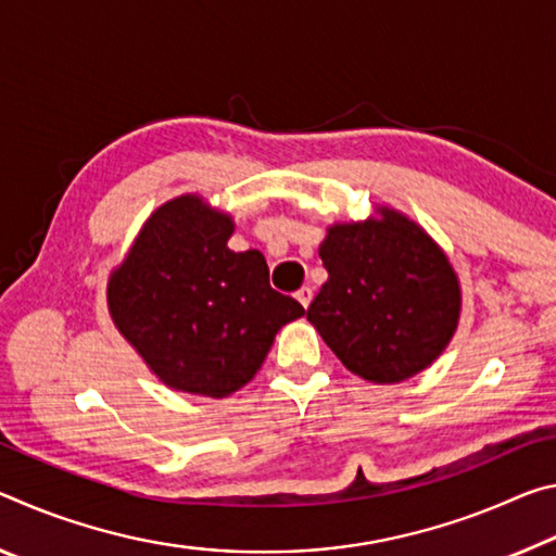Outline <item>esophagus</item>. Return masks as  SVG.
<instances>
[{"mask_svg":"<svg viewBox=\"0 0 556 556\" xmlns=\"http://www.w3.org/2000/svg\"><path fill=\"white\" fill-rule=\"evenodd\" d=\"M295 298L300 300V305L303 307H311V303H313V288H307V286H303L295 293Z\"/></svg>","mask_w":556,"mask_h":556,"instance_id":"obj_1","label":"esophagus"}]
</instances>
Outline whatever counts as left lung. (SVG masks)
<instances>
[{
    "mask_svg": "<svg viewBox=\"0 0 556 556\" xmlns=\"http://www.w3.org/2000/svg\"><path fill=\"white\" fill-rule=\"evenodd\" d=\"M381 222L327 231V283L307 320L362 379L394 384L429 367L458 325L460 290L439 245L414 222L384 208Z\"/></svg>",
    "mask_w": 556,
    "mask_h": 556,
    "instance_id": "1",
    "label": "left lung"
}]
</instances>
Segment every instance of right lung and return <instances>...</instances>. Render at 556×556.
<instances>
[{
	"label": "right lung",
	"mask_w": 556,
	"mask_h": 556,
	"mask_svg": "<svg viewBox=\"0 0 556 556\" xmlns=\"http://www.w3.org/2000/svg\"><path fill=\"white\" fill-rule=\"evenodd\" d=\"M231 218L202 199L179 197L154 212L108 303L127 342L167 387L229 396L261 369L276 332L305 315L268 283L263 253H233Z\"/></svg>",
	"instance_id": "add662e5"
}]
</instances>
